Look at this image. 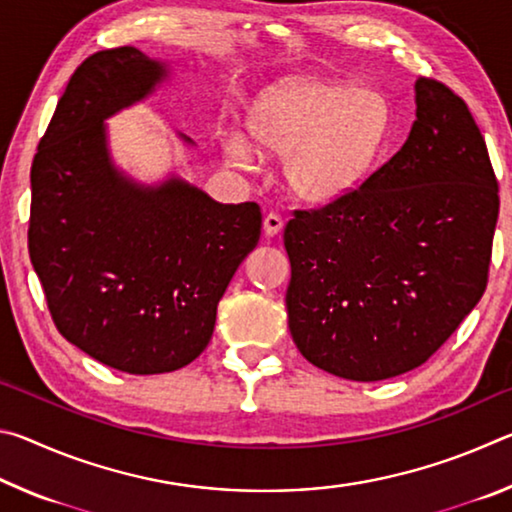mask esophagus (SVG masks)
I'll list each match as a JSON object with an SVG mask.
<instances>
[{"instance_id":"obj_1","label":"esophagus","mask_w":512,"mask_h":512,"mask_svg":"<svg viewBox=\"0 0 512 512\" xmlns=\"http://www.w3.org/2000/svg\"><path fill=\"white\" fill-rule=\"evenodd\" d=\"M282 228H284V221H282V216H280V214L271 212V214H266V216H264V232H266V237H275V235H280Z\"/></svg>"}]
</instances>
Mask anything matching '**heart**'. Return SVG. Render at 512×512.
I'll return each mask as SVG.
<instances>
[{
    "label": "heart",
    "instance_id": "1",
    "mask_svg": "<svg viewBox=\"0 0 512 512\" xmlns=\"http://www.w3.org/2000/svg\"><path fill=\"white\" fill-rule=\"evenodd\" d=\"M388 131V103L363 85L296 79L259 99L248 115L257 149L287 155L284 180L302 201L329 203L366 176ZM246 135L223 140L225 160L248 167L255 149Z\"/></svg>",
    "mask_w": 512,
    "mask_h": 512
}]
</instances>
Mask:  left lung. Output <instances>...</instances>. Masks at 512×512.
<instances>
[{
  "label": "left lung",
  "instance_id": "1",
  "mask_svg": "<svg viewBox=\"0 0 512 512\" xmlns=\"http://www.w3.org/2000/svg\"><path fill=\"white\" fill-rule=\"evenodd\" d=\"M499 187L465 101L415 81V121L400 151L354 192L296 210L289 329L316 368L381 381L422 366L488 284Z\"/></svg>",
  "mask_w": 512,
  "mask_h": 512
}]
</instances>
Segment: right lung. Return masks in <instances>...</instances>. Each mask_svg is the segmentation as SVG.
I'll return each mask as SVG.
<instances>
[{
	"instance_id": "obj_1",
	"label": "right lung",
	"mask_w": 512,
	"mask_h": 512,
	"mask_svg": "<svg viewBox=\"0 0 512 512\" xmlns=\"http://www.w3.org/2000/svg\"><path fill=\"white\" fill-rule=\"evenodd\" d=\"M167 76L135 47L83 60L31 167L29 255L51 318L128 375L178 370L207 348L216 305L262 235L257 203H216L178 176L142 185L112 162L103 121Z\"/></svg>"
}]
</instances>
